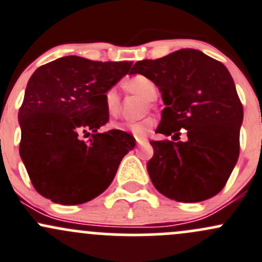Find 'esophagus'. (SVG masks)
<instances>
[{
  "label": "esophagus",
  "mask_w": 262,
  "mask_h": 262,
  "mask_svg": "<svg viewBox=\"0 0 262 262\" xmlns=\"http://www.w3.org/2000/svg\"><path fill=\"white\" fill-rule=\"evenodd\" d=\"M136 139H137V143H138V144H139V145L146 142V139H144V138H136Z\"/></svg>",
  "instance_id": "1"
}]
</instances>
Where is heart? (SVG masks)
Instances as JSON below:
<instances>
[{"label":"heart","instance_id":"b5f03b06","mask_svg":"<svg viewBox=\"0 0 262 262\" xmlns=\"http://www.w3.org/2000/svg\"><path fill=\"white\" fill-rule=\"evenodd\" d=\"M123 87L130 93L139 94L143 98L149 102V105H153V102L158 98V87L153 79L144 74H134V76L128 77L123 82ZM103 104H104L105 111L108 116L116 118L120 113V96L119 92L116 87H111L105 89L103 93ZM155 126V119L151 117L144 118L138 122H129L124 124H116L114 128L122 129V130L130 132L133 136L138 138H143L148 136Z\"/></svg>","mask_w":262,"mask_h":262}]
</instances>
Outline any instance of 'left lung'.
Returning a JSON list of instances; mask_svg holds the SVG:
<instances>
[{
    "instance_id": "obj_1",
    "label": "left lung",
    "mask_w": 262,
    "mask_h": 262,
    "mask_svg": "<svg viewBox=\"0 0 262 262\" xmlns=\"http://www.w3.org/2000/svg\"><path fill=\"white\" fill-rule=\"evenodd\" d=\"M154 80L166 104L157 132L186 142L150 140L151 183L160 194L182 203L212 198L228 183L240 153L244 109L234 79L223 63L196 50L137 62L130 74ZM177 139L175 140L174 138Z\"/></svg>"
}]
</instances>
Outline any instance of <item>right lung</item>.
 I'll return each mask as SVG.
<instances>
[{
  "label": "right lung",
  "instance_id": "add662e5",
  "mask_svg": "<svg viewBox=\"0 0 262 262\" xmlns=\"http://www.w3.org/2000/svg\"><path fill=\"white\" fill-rule=\"evenodd\" d=\"M130 67L132 62L67 56L34 71L18 111L19 155L42 196L78 205L113 182L136 139L118 129L97 130L109 120L103 93Z\"/></svg>",
  "mask_w": 262,
  "mask_h": 262
}]
</instances>
